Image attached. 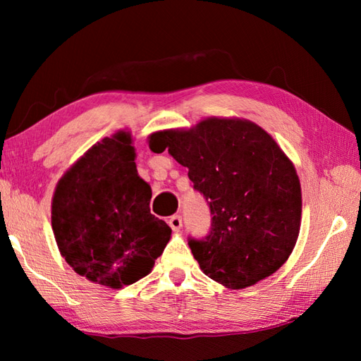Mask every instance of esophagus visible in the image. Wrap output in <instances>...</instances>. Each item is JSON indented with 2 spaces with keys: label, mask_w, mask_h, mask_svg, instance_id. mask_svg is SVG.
<instances>
[{
  "label": "esophagus",
  "mask_w": 361,
  "mask_h": 361,
  "mask_svg": "<svg viewBox=\"0 0 361 361\" xmlns=\"http://www.w3.org/2000/svg\"><path fill=\"white\" fill-rule=\"evenodd\" d=\"M169 226H171L173 231H180L181 226H183V220L180 216H172L169 219Z\"/></svg>",
  "instance_id": "1"
}]
</instances>
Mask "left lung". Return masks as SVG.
Masks as SVG:
<instances>
[{
    "label": "left lung",
    "mask_w": 361,
    "mask_h": 361,
    "mask_svg": "<svg viewBox=\"0 0 361 361\" xmlns=\"http://www.w3.org/2000/svg\"><path fill=\"white\" fill-rule=\"evenodd\" d=\"M149 147L167 149L188 167L209 203V235L189 240L208 278L240 290L286 264L301 228L302 194L293 163L270 133L248 119L214 116L152 133Z\"/></svg>",
    "instance_id": "1"
}]
</instances>
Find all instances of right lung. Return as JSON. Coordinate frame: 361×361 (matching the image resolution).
Wrapping results in <instances>:
<instances>
[{"instance_id": "right-lung-1", "label": "right lung", "mask_w": 361, "mask_h": 361, "mask_svg": "<svg viewBox=\"0 0 361 361\" xmlns=\"http://www.w3.org/2000/svg\"><path fill=\"white\" fill-rule=\"evenodd\" d=\"M132 133L96 142L68 169L52 195L60 255L94 283L122 288L149 274L172 229L150 214L152 189L136 171Z\"/></svg>"}]
</instances>
